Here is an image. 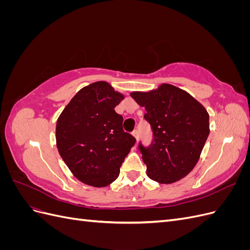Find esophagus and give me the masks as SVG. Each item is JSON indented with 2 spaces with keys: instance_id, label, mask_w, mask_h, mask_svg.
<instances>
[{
  "instance_id": "obj_1",
  "label": "esophagus",
  "mask_w": 250,
  "mask_h": 250,
  "mask_svg": "<svg viewBox=\"0 0 250 250\" xmlns=\"http://www.w3.org/2000/svg\"><path fill=\"white\" fill-rule=\"evenodd\" d=\"M132 135L135 138V140H138V139H139V130H138V129L133 130V131H132Z\"/></svg>"
}]
</instances>
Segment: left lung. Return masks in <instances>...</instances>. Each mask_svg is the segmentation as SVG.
Returning <instances> with one entry per match:
<instances>
[{"mask_svg":"<svg viewBox=\"0 0 250 250\" xmlns=\"http://www.w3.org/2000/svg\"><path fill=\"white\" fill-rule=\"evenodd\" d=\"M130 96L145 107L144 118L153 131L148 148L140 144L148 177L165 185L186 177L199 161L209 134L207 109L186 90L168 83Z\"/></svg>","mask_w":250,"mask_h":250,"instance_id":"8db88e82","label":"left lung"}]
</instances>
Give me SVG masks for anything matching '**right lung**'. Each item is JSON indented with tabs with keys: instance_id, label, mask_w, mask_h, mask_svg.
<instances>
[{
	"instance_id": "add662e5",
	"label": "right lung",
	"mask_w": 250,
	"mask_h": 250,
	"mask_svg": "<svg viewBox=\"0 0 250 250\" xmlns=\"http://www.w3.org/2000/svg\"><path fill=\"white\" fill-rule=\"evenodd\" d=\"M124 95L108 82L81 88L57 119L56 146L73 175L81 183L103 188L115 181L135 139L123 130L115 110Z\"/></svg>"
}]
</instances>
